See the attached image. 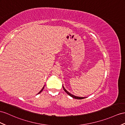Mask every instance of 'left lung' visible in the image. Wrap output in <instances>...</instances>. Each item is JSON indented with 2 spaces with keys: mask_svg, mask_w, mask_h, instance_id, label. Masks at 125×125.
Here are the masks:
<instances>
[{
  "mask_svg": "<svg viewBox=\"0 0 125 125\" xmlns=\"http://www.w3.org/2000/svg\"><path fill=\"white\" fill-rule=\"evenodd\" d=\"M63 89H64V91L66 92V93L68 94V95H69L70 96H71V97H72V98H74V99H84V98H85V97H78V96H75V95H73V94H70V92H69L68 91H67L66 89L64 88V87H63Z\"/></svg>",
  "mask_w": 125,
  "mask_h": 125,
  "instance_id": "left-lung-1",
  "label": "left lung"
}]
</instances>
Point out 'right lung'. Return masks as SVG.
Segmentation results:
<instances>
[{"instance_id":"obj_1","label":"right lung","mask_w":125,"mask_h":125,"mask_svg":"<svg viewBox=\"0 0 125 125\" xmlns=\"http://www.w3.org/2000/svg\"><path fill=\"white\" fill-rule=\"evenodd\" d=\"M44 87H45V85H44V87H43V88H42V90H41V91H40V92H38V94H40V93H41V92H42V91H43V89H44Z\"/></svg>"}]
</instances>
